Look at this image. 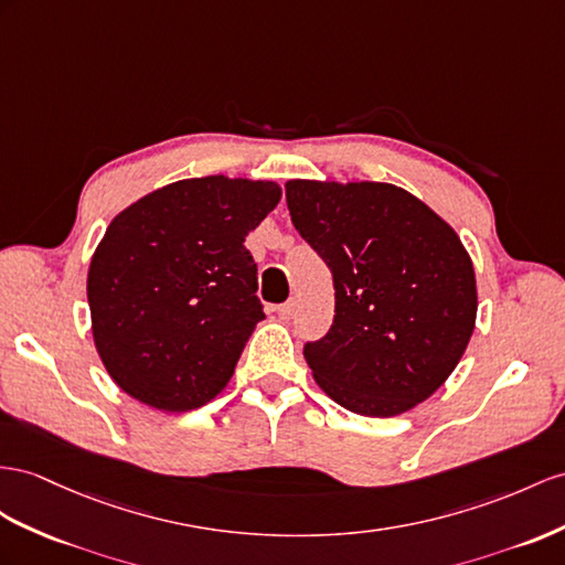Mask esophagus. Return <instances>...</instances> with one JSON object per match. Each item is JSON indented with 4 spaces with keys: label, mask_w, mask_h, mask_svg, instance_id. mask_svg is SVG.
Wrapping results in <instances>:
<instances>
[{
    "label": "esophagus",
    "mask_w": 565,
    "mask_h": 565,
    "mask_svg": "<svg viewBox=\"0 0 565 565\" xmlns=\"http://www.w3.org/2000/svg\"><path fill=\"white\" fill-rule=\"evenodd\" d=\"M294 312H296V302H294V300H288V302H281V306L277 308V315L281 317V320H291V317H294Z\"/></svg>",
    "instance_id": "1"
}]
</instances>
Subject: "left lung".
Masks as SVG:
<instances>
[{"instance_id": "obj_1", "label": "left lung", "mask_w": 565, "mask_h": 565, "mask_svg": "<svg viewBox=\"0 0 565 565\" xmlns=\"http://www.w3.org/2000/svg\"><path fill=\"white\" fill-rule=\"evenodd\" d=\"M286 202L334 277V322L302 349L315 382L367 417L429 398L475 329V269L456 231L392 183L296 179Z\"/></svg>"}]
</instances>
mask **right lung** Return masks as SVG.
Returning a JSON list of instances; mask_svg holds the SVG:
<instances>
[{"instance_id":"1","label":"right lung","mask_w":565,"mask_h":565,"mask_svg":"<svg viewBox=\"0 0 565 565\" xmlns=\"http://www.w3.org/2000/svg\"><path fill=\"white\" fill-rule=\"evenodd\" d=\"M279 200L271 181L205 177L114 216L90 259L88 302L97 353L128 396L185 413L228 384L265 320L243 243Z\"/></svg>"}]
</instances>
